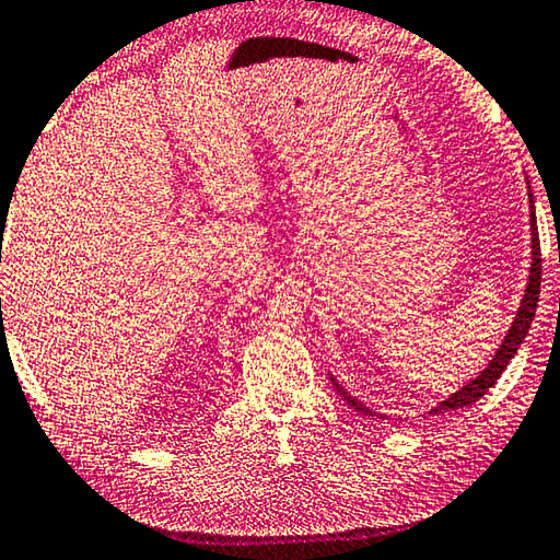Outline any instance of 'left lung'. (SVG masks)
<instances>
[{
  "label": "left lung",
  "mask_w": 560,
  "mask_h": 560,
  "mask_svg": "<svg viewBox=\"0 0 560 560\" xmlns=\"http://www.w3.org/2000/svg\"><path fill=\"white\" fill-rule=\"evenodd\" d=\"M530 202H533V195H530ZM530 230H533V232H530L533 262H530L528 285H526V295H523V300H521V307H518V313H515V320H513V325H511L509 335H505V340L501 342V348L495 350L493 360H490L488 368L476 377V381H470V383L466 385V388H460L458 393H453L451 398H445V400L441 402V406L430 410V412H435V416H438V412H448V410H458V408L472 406V402L483 398V395H486L490 388H493L498 377L503 375V370L509 368L511 358L515 355V352H518L523 338H526V335H528V328H530V323H533V315H536V307H538V295H540V240H538L536 210H533V205H530ZM330 381H332V377H330ZM332 385H335V390H338V393L342 395V398L348 400V406H352L358 412H363V416H375V412L370 410L368 406H363V402L355 400V398H352V395H348L346 390H342L338 383L332 381Z\"/></svg>",
  "instance_id": "8db88e82"
}]
</instances>
